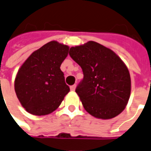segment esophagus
Here are the masks:
<instances>
[{
    "instance_id": "obj_1",
    "label": "esophagus",
    "mask_w": 151,
    "mask_h": 151,
    "mask_svg": "<svg viewBox=\"0 0 151 151\" xmlns=\"http://www.w3.org/2000/svg\"><path fill=\"white\" fill-rule=\"evenodd\" d=\"M76 84L72 85V86H71V87H70V89H71V91H74L76 90Z\"/></svg>"
}]
</instances>
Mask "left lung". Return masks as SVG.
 <instances>
[{"label":"left lung","instance_id":"8db88e82","mask_svg":"<svg viewBox=\"0 0 151 151\" xmlns=\"http://www.w3.org/2000/svg\"><path fill=\"white\" fill-rule=\"evenodd\" d=\"M69 55L83 72L76 92L84 109L100 119L119 115L127 105L131 90L124 62L114 51L95 41L71 47Z\"/></svg>","mask_w":151,"mask_h":151}]
</instances>
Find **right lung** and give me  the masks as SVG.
Wrapping results in <instances>:
<instances>
[{
  "label": "right lung",
  "mask_w": 151,
  "mask_h": 151,
  "mask_svg": "<svg viewBox=\"0 0 151 151\" xmlns=\"http://www.w3.org/2000/svg\"><path fill=\"white\" fill-rule=\"evenodd\" d=\"M68 51V45L52 40L34 51L20 66L14 88L21 106L28 113H52L70 91L60 70Z\"/></svg>",
  "instance_id": "obj_1"
}]
</instances>
